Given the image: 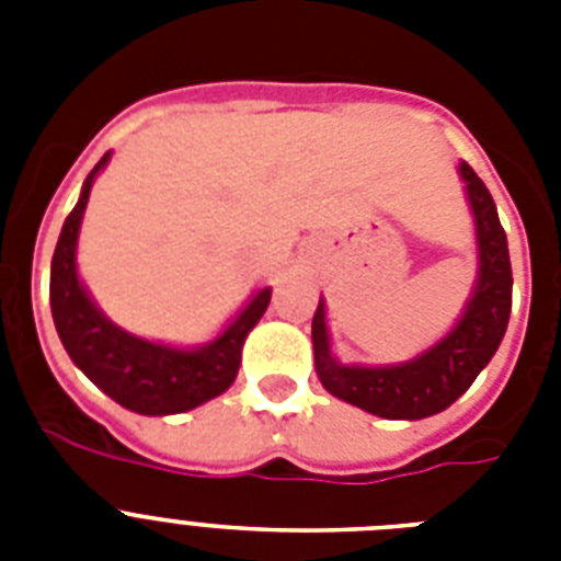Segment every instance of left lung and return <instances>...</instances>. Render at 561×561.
Returning <instances> with one entry per match:
<instances>
[{
  "label": "left lung",
  "mask_w": 561,
  "mask_h": 561,
  "mask_svg": "<svg viewBox=\"0 0 561 561\" xmlns=\"http://www.w3.org/2000/svg\"><path fill=\"white\" fill-rule=\"evenodd\" d=\"M460 174L478 220L480 279L466 314L443 343L399 367H341L329 352L323 302L311 320L314 364L332 396L383 419H425L460 399L504 341L513 311V264L495 201L471 165Z\"/></svg>",
  "instance_id": "1"
}]
</instances>
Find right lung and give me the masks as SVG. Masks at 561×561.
<instances>
[{
    "label": "right lung",
    "mask_w": 561,
    "mask_h": 561,
    "mask_svg": "<svg viewBox=\"0 0 561 561\" xmlns=\"http://www.w3.org/2000/svg\"><path fill=\"white\" fill-rule=\"evenodd\" d=\"M107 157L110 153H104L99 165L90 171L81 201L69 211L57 238L55 259H51V285H48L55 329L75 367H81V373L122 408L145 413V416L183 413L220 396L236 381L244 337L264 314V308L271 302V290L264 288L262 294H255L253 302L236 317V323L229 325L218 341L194 352L157 346V343L139 341L134 334L116 329L92 306L75 273L78 227L90 201L92 178L99 174Z\"/></svg>",
    "instance_id": "obj_1"
}]
</instances>
